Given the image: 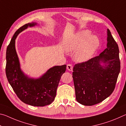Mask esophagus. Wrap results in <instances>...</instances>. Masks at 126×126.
<instances>
[{
    "instance_id": "obj_1",
    "label": "esophagus",
    "mask_w": 126,
    "mask_h": 126,
    "mask_svg": "<svg viewBox=\"0 0 126 126\" xmlns=\"http://www.w3.org/2000/svg\"><path fill=\"white\" fill-rule=\"evenodd\" d=\"M67 68L68 71H73V65H72L71 64H68L67 65Z\"/></svg>"
}]
</instances>
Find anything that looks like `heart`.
Wrapping results in <instances>:
<instances>
[{
	"label": "heart",
	"mask_w": 126,
	"mask_h": 126,
	"mask_svg": "<svg viewBox=\"0 0 126 126\" xmlns=\"http://www.w3.org/2000/svg\"><path fill=\"white\" fill-rule=\"evenodd\" d=\"M91 35L89 31L79 32L65 43V49L69 52L76 50L74 59L78 62H84L90 59L99 46V40Z\"/></svg>",
	"instance_id": "1"
}]
</instances>
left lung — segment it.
<instances>
[{"label": "left lung", "instance_id": "obj_1", "mask_svg": "<svg viewBox=\"0 0 126 126\" xmlns=\"http://www.w3.org/2000/svg\"><path fill=\"white\" fill-rule=\"evenodd\" d=\"M107 47L98 56L76 64L72 77L76 100L84 106L99 103L111 94L120 72L119 48L109 29ZM105 67L100 64L101 62Z\"/></svg>", "mask_w": 126, "mask_h": 126}]
</instances>
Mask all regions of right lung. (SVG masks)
Masks as SVG:
<instances>
[{
    "mask_svg": "<svg viewBox=\"0 0 126 126\" xmlns=\"http://www.w3.org/2000/svg\"><path fill=\"white\" fill-rule=\"evenodd\" d=\"M35 25V23H28L15 33L7 49L5 73L9 84L21 101L29 105L43 107L54 101L61 76L65 72L67 65L51 68L42 77L37 79L24 76L20 68L15 41L19 33L28 27Z\"/></svg>",
    "mask_w": 126,
    "mask_h": 126,
    "instance_id": "right-lung-1",
    "label": "right lung"
}]
</instances>
